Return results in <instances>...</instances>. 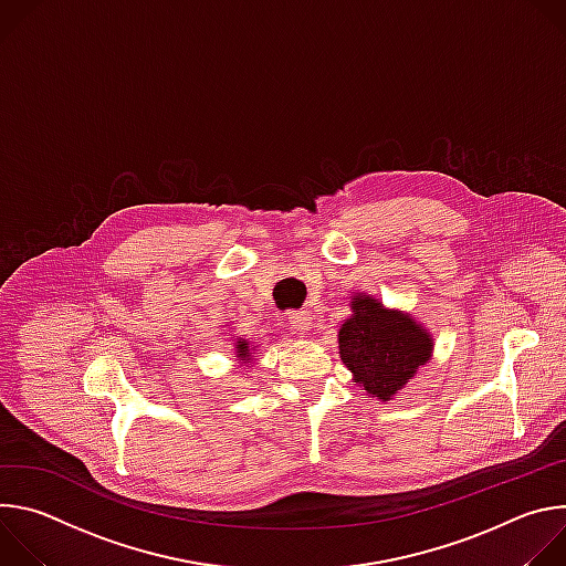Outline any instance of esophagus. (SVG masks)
I'll return each instance as SVG.
<instances>
[{"label":"esophagus","instance_id":"34e87169","mask_svg":"<svg viewBox=\"0 0 566 566\" xmlns=\"http://www.w3.org/2000/svg\"><path fill=\"white\" fill-rule=\"evenodd\" d=\"M289 327L295 332V334H302L306 336L311 329H313V317L308 311H295L289 315Z\"/></svg>","mask_w":566,"mask_h":566}]
</instances>
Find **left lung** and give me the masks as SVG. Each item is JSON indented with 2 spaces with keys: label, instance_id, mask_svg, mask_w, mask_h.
Segmentation results:
<instances>
[{
  "label": "left lung",
  "instance_id": "left-lung-1",
  "mask_svg": "<svg viewBox=\"0 0 566 566\" xmlns=\"http://www.w3.org/2000/svg\"><path fill=\"white\" fill-rule=\"evenodd\" d=\"M352 315L338 329L340 360L352 380L376 400H394L432 360L434 338L412 313L387 308L378 297L354 293Z\"/></svg>",
  "mask_w": 566,
  "mask_h": 566
}]
</instances>
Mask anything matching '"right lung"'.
<instances>
[{"instance_id":"1","label":"right lung","mask_w":566,"mask_h":566,"mask_svg":"<svg viewBox=\"0 0 566 566\" xmlns=\"http://www.w3.org/2000/svg\"><path fill=\"white\" fill-rule=\"evenodd\" d=\"M232 347H234V356H237V360H239V365H251L253 360H258L255 358V354H258V347L251 343V340H247V338H234V343H232Z\"/></svg>"}]
</instances>
